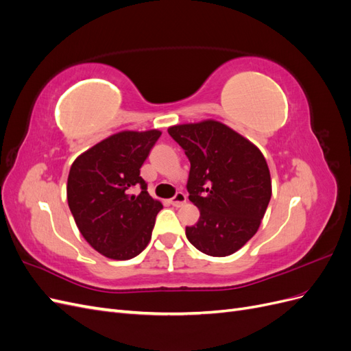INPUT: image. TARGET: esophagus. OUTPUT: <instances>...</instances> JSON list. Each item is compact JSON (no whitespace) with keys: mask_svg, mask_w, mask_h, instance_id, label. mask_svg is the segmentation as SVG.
<instances>
[{"mask_svg":"<svg viewBox=\"0 0 351 351\" xmlns=\"http://www.w3.org/2000/svg\"><path fill=\"white\" fill-rule=\"evenodd\" d=\"M186 200H187V197H186V195H184L183 192H177L176 196H174L171 200H169V202H171L173 206L180 208V206H183V205L186 204Z\"/></svg>","mask_w":351,"mask_h":351,"instance_id":"obj_1","label":"esophagus"}]
</instances>
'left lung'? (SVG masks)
I'll return each mask as SVG.
<instances>
[{
	"label": "left lung",
	"instance_id": "obj_1",
	"mask_svg": "<svg viewBox=\"0 0 351 351\" xmlns=\"http://www.w3.org/2000/svg\"><path fill=\"white\" fill-rule=\"evenodd\" d=\"M168 133L189 158V199L200 212L186 236L202 253L230 256L256 234L267 212L272 195L267 159L215 120L171 125Z\"/></svg>",
	"mask_w": 351,
	"mask_h": 351
}]
</instances>
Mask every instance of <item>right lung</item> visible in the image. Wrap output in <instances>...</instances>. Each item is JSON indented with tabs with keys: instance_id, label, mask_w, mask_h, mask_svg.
<instances>
[{
	"instance_id": "1",
	"label": "right lung",
	"mask_w": 351,
	"mask_h": 351,
	"mask_svg": "<svg viewBox=\"0 0 351 351\" xmlns=\"http://www.w3.org/2000/svg\"><path fill=\"white\" fill-rule=\"evenodd\" d=\"M159 136L155 129L119 132L71 164L69 208L84 240L105 258L132 259L152 237L162 204L147 193L141 167Z\"/></svg>"
}]
</instances>
